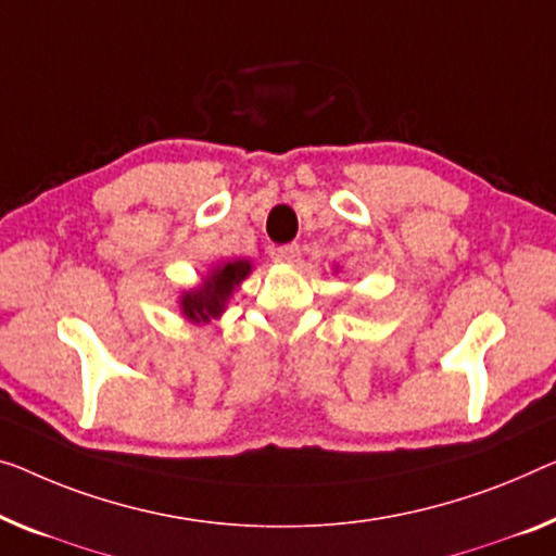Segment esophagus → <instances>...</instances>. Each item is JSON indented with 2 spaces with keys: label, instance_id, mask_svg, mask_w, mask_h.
Returning <instances> with one entry per match:
<instances>
[{
  "label": "esophagus",
  "instance_id": "obj_1",
  "mask_svg": "<svg viewBox=\"0 0 556 556\" xmlns=\"http://www.w3.org/2000/svg\"><path fill=\"white\" fill-rule=\"evenodd\" d=\"M277 256L287 264H296V262H300V256H302V250H300V244H285V247H279Z\"/></svg>",
  "mask_w": 556,
  "mask_h": 556
}]
</instances>
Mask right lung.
I'll return each instance as SVG.
<instances>
[{
	"label": "right lung",
	"mask_w": 556,
	"mask_h": 556,
	"mask_svg": "<svg viewBox=\"0 0 556 556\" xmlns=\"http://www.w3.org/2000/svg\"><path fill=\"white\" fill-rule=\"evenodd\" d=\"M252 262L250 260H227L214 267L204 281L194 289H189L179 296L181 314L189 321H212L222 317L229 296L235 294V289L242 285V281L250 277Z\"/></svg>",
	"instance_id": "add662e5"
}]
</instances>
